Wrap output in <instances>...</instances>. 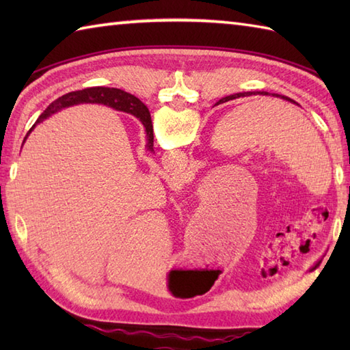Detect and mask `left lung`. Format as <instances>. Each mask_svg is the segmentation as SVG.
Listing matches in <instances>:
<instances>
[{
    "mask_svg": "<svg viewBox=\"0 0 350 350\" xmlns=\"http://www.w3.org/2000/svg\"><path fill=\"white\" fill-rule=\"evenodd\" d=\"M269 96V93L267 92H247V93H236V94H230V96H226L224 99H221L219 102H227V100H233V99H236V98H245V96ZM272 96H277V98H280V99H284V100H288V102H293L292 99H288V98H286V96H281V94H272ZM295 103V102H293Z\"/></svg>",
    "mask_w": 350,
    "mask_h": 350,
    "instance_id": "8db88e82",
    "label": "left lung"
}]
</instances>
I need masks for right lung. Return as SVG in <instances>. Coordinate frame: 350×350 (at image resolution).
Segmentation results:
<instances>
[{
  "label": "right lung",
  "mask_w": 350,
  "mask_h": 350,
  "mask_svg": "<svg viewBox=\"0 0 350 350\" xmlns=\"http://www.w3.org/2000/svg\"><path fill=\"white\" fill-rule=\"evenodd\" d=\"M79 103H103V105H108L111 108L123 111V113H128V114H132L133 117H137L138 120L143 123L146 129L147 150L153 152V124H152L150 113H148V108L139 99H137L135 96H132L123 90H118V88L92 87V88H84V90L70 92L52 102L51 105L43 111L42 116L37 118L36 124L43 122L44 118H48L49 116L58 113V111L73 107V105H79ZM36 124H33V128L28 131V133L36 128Z\"/></svg>",
  "instance_id": "right-lung-1"
}]
</instances>
